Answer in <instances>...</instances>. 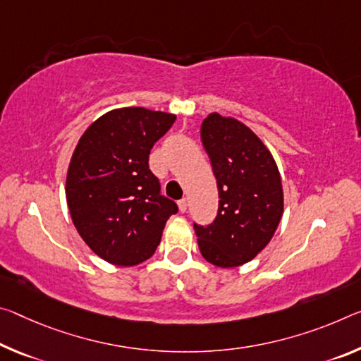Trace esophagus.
<instances>
[{
  "instance_id": "1",
  "label": "esophagus",
  "mask_w": 361,
  "mask_h": 361,
  "mask_svg": "<svg viewBox=\"0 0 361 361\" xmlns=\"http://www.w3.org/2000/svg\"><path fill=\"white\" fill-rule=\"evenodd\" d=\"M178 209L181 214H185V212L188 210V201L186 199H181V201H178Z\"/></svg>"
}]
</instances>
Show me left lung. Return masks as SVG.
<instances>
[{"mask_svg": "<svg viewBox=\"0 0 361 361\" xmlns=\"http://www.w3.org/2000/svg\"><path fill=\"white\" fill-rule=\"evenodd\" d=\"M219 186V212L207 226L194 223L202 257L220 268L250 262L271 241L283 215L281 176L252 130L210 114L201 127Z\"/></svg>", "mask_w": 361, "mask_h": 361, "instance_id": "1", "label": "left lung"}]
</instances>
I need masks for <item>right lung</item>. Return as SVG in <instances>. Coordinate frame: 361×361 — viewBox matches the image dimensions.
I'll list each match as a JSON object with an SVG mask.
<instances>
[{
  "label": "right lung",
  "mask_w": 361,
  "mask_h": 361,
  "mask_svg": "<svg viewBox=\"0 0 361 361\" xmlns=\"http://www.w3.org/2000/svg\"><path fill=\"white\" fill-rule=\"evenodd\" d=\"M175 118L145 107L116 109L91 123L73 151L66 181L72 221L90 249L112 265L149 259L178 212L149 170L152 146Z\"/></svg>",
  "instance_id": "add662e5"
}]
</instances>
